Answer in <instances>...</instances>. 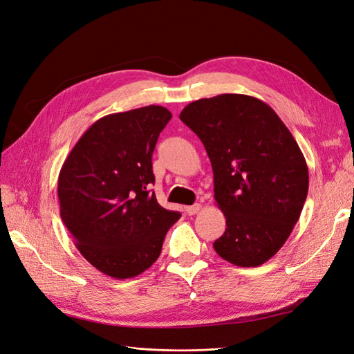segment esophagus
<instances>
[{"label":"esophagus","instance_id":"obj_1","mask_svg":"<svg viewBox=\"0 0 354 354\" xmlns=\"http://www.w3.org/2000/svg\"><path fill=\"white\" fill-rule=\"evenodd\" d=\"M201 209H202L201 203H195V205L187 207V208H186V212L189 214V216H195V214H198Z\"/></svg>","mask_w":354,"mask_h":354}]
</instances>
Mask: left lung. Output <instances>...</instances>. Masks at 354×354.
Here are the masks:
<instances>
[{"label":"left lung","instance_id":"left-lung-1","mask_svg":"<svg viewBox=\"0 0 354 354\" xmlns=\"http://www.w3.org/2000/svg\"><path fill=\"white\" fill-rule=\"evenodd\" d=\"M180 120L205 146L214 198L226 217L214 250L234 266H261L282 248L304 207L301 149L269 104L246 94L192 102Z\"/></svg>","mask_w":354,"mask_h":354}]
</instances>
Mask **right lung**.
Listing matches in <instances>:
<instances>
[{
  "mask_svg": "<svg viewBox=\"0 0 354 354\" xmlns=\"http://www.w3.org/2000/svg\"><path fill=\"white\" fill-rule=\"evenodd\" d=\"M171 116L155 104L106 115L62 165L60 217L84 259L113 279L147 270L181 217L160 207L149 190L155 183L152 153Z\"/></svg>",
  "mask_w": 354,
  "mask_h": 354,
  "instance_id": "1",
  "label": "right lung"
}]
</instances>
